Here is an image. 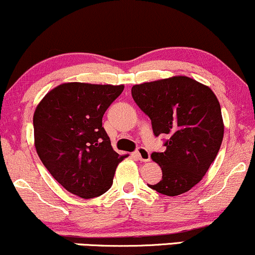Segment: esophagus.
<instances>
[{
  "mask_svg": "<svg viewBox=\"0 0 255 255\" xmlns=\"http://www.w3.org/2000/svg\"><path fill=\"white\" fill-rule=\"evenodd\" d=\"M135 153L137 158H139V160H141V162H148V160L151 159L150 152H148L147 148L145 147H137Z\"/></svg>",
  "mask_w": 255,
  "mask_h": 255,
  "instance_id": "1",
  "label": "esophagus"
}]
</instances>
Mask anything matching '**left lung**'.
I'll list each match as a JSON object with an SVG mask.
<instances>
[{"label":"left lung","instance_id":"left-lung-1","mask_svg":"<svg viewBox=\"0 0 255 255\" xmlns=\"http://www.w3.org/2000/svg\"><path fill=\"white\" fill-rule=\"evenodd\" d=\"M131 97L151 120L156 136L166 135L165 151L153 152L163 176L148 187L175 197L199 183L216 159L224 126L211 89L188 77L134 85Z\"/></svg>","mask_w":255,"mask_h":255}]
</instances>
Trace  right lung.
Instances as JSON below:
<instances>
[{"label": "right lung", "mask_w": 255, "mask_h": 255, "mask_svg": "<svg viewBox=\"0 0 255 255\" xmlns=\"http://www.w3.org/2000/svg\"><path fill=\"white\" fill-rule=\"evenodd\" d=\"M124 85L68 83L55 87L33 115L40 160L67 191L84 199L104 194L126 156L111 147L102 119Z\"/></svg>", "instance_id": "obj_1"}]
</instances>
